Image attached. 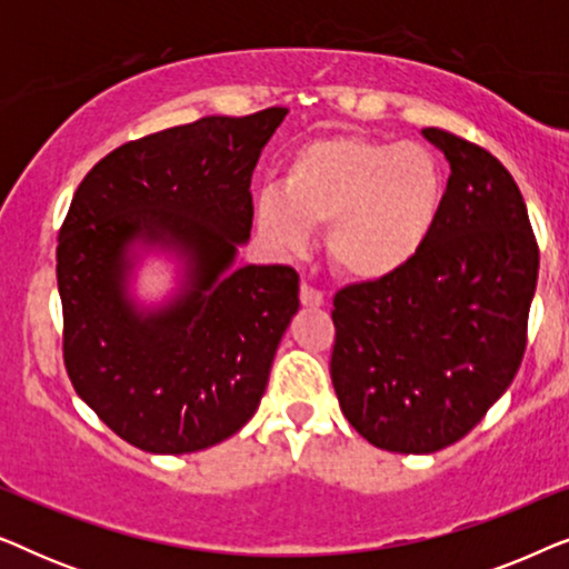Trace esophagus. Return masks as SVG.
I'll return each instance as SVG.
<instances>
[{
	"mask_svg": "<svg viewBox=\"0 0 569 569\" xmlns=\"http://www.w3.org/2000/svg\"><path fill=\"white\" fill-rule=\"evenodd\" d=\"M300 302H302V308H321L326 300H323L321 292L313 290V287L302 284L300 287Z\"/></svg>",
	"mask_w": 569,
	"mask_h": 569,
	"instance_id": "34e87169",
	"label": "esophagus"
}]
</instances>
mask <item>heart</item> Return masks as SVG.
<instances>
[{"instance_id":"1","label":"heart","mask_w":569,"mask_h":569,"mask_svg":"<svg viewBox=\"0 0 569 569\" xmlns=\"http://www.w3.org/2000/svg\"><path fill=\"white\" fill-rule=\"evenodd\" d=\"M446 178L432 150L368 134H333L300 144L279 191H261L256 232L277 256L308 246L326 228V253L352 282L383 284L403 274L435 236Z\"/></svg>"}]
</instances>
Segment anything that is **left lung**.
I'll use <instances>...</instances> for the list:
<instances>
[{
    "label": "left lung",
    "mask_w": 569,
    "mask_h": 569,
    "mask_svg": "<svg viewBox=\"0 0 569 569\" xmlns=\"http://www.w3.org/2000/svg\"><path fill=\"white\" fill-rule=\"evenodd\" d=\"M450 176L438 228L391 282L333 298L331 383L349 425L391 453H435L481 422L523 360L539 248L516 181L481 147L422 129Z\"/></svg>",
    "instance_id": "obj_1"
}]
</instances>
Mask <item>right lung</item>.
Returning a JSON list of instances; mask_svg holds the SVG:
<instances>
[{"instance_id": "obj_1", "label": "right lung", "mask_w": 569, "mask_h": 569, "mask_svg": "<svg viewBox=\"0 0 569 569\" xmlns=\"http://www.w3.org/2000/svg\"><path fill=\"white\" fill-rule=\"evenodd\" d=\"M284 116H207L123 144L69 207L57 248L69 380L147 453L228 440L267 391L298 274L236 259L251 238L253 168ZM152 260L174 271L158 301L138 295Z\"/></svg>"}]
</instances>
